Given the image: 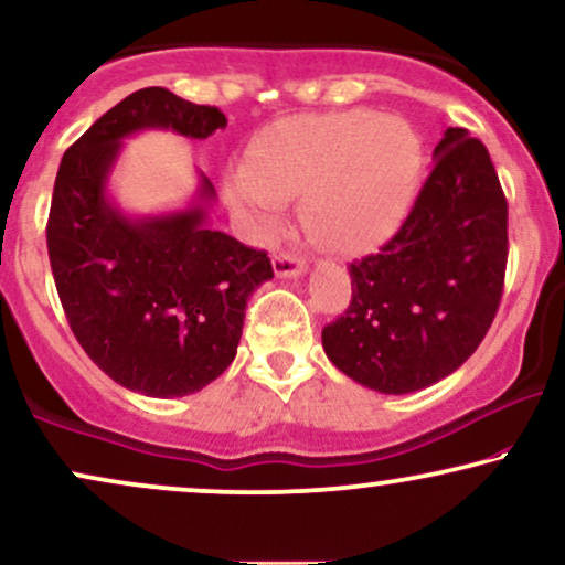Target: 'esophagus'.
Here are the masks:
<instances>
[{
    "mask_svg": "<svg viewBox=\"0 0 565 565\" xmlns=\"http://www.w3.org/2000/svg\"><path fill=\"white\" fill-rule=\"evenodd\" d=\"M274 274L278 278H297V276H305L307 274V263L295 258V255H276L274 258Z\"/></svg>",
    "mask_w": 565,
    "mask_h": 565,
    "instance_id": "1",
    "label": "esophagus"
}]
</instances>
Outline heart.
I'll return each mask as SVG.
<instances>
[{
  "mask_svg": "<svg viewBox=\"0 0 565 565\" xmlns=\"http://www.w3.org/2000/svg\"><path fill=\"white\" fill-rule=\"evenodd\" d=\"M423 174V140L402 117L370 109L305 114L253 140L247 167L226 174L224 198L258 234L278 226L302 195L320 245L365 249L402 224Z\"/></svg>",
  "mask_w": 565,
  "mask_h": 565,
  "instance_id": "obj_1",
  "label": "heart"
}]
</instances>
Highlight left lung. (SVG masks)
I'll return each mask as SVG.
<instances>
[{"label":"left lung","mask_w":565,"mask_h":565,"mask_svg":"<svg viewBox=\"0 0 565 565\" xmlns=\"http://www.w3.org/2000/svg\"><path fill=\"white\" fill-rule=\"evenodd\" d=\"M396 237L349 266L352 302L323 328L326 356L377 394H412L459 370L495 318L509 205L488 148L448 127Z\"/></svg>","instance_id":"1"}]
</instances>
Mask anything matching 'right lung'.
Returning <instances> with one entry per match:
<instances>
[{"label":"right lung","mask_w":565,"mask_h":565,"mask_svg":"<svg viewBox=\"0 0 565 565\" xmlns=\"http://www.w3.org/2000/svg\"><path fill=\"white\" fill-rule=\"evenodd\" d=\"M224 127L216 106L142 88L96 119L56 171L46 245L64 316L85 354L135 394L174 398L216 381L237 356L249 295L274 278L263 249L211 230L205 174L177 211L132 216L109 195L132 135L205 140Z\"/></svg>","instance_id":"add662e5"}]
</instances>
